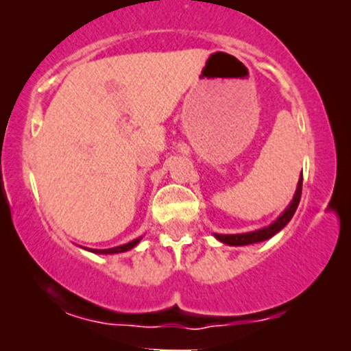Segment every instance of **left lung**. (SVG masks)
<instances>
[{"instance_id":"1","label":"left lung","mask_w":351,"mask_h":351,"mask_svg":"<svg viewBox=\"0 0 351 351\" xmlns=\"http://www.w3.org/2000/svg\"><path fill=\"white\" fill-rule=\"evenodd\" d=\"M300 196H302V176L299 179V184H297L295 195H294V198H292L291 204L287 206V208L285 209V213H282L271 225H268V227H265V228L256 230V232L238 233V234L214 233V237L217 238L219 241L228 244V246H247V244L261 243V241H265V239H270L273 234L281 232V230L285 228L287 223H289V220L292 219V215H294V213H295L297 206H299V203H300Z\"/></svg>"}]
</instances>
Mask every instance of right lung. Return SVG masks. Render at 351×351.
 I'll return each instance as SVG.
<instances>
[{
    "instance_id": "right-lung-1",
    "label": "right lung",
    "mask_w": 351,
    "mask_h": 351,
    "mask_svg": "<svg viewBox=\"0 0 351 351\" xmlns=\"http://www.w3.org/2000/svg\"><path fill=\"white\" fill-rule=\"evenodd\" d=\"M141 239H142V238L132 239V241H129L128 244H123V246H117V247H110V249H88V251L94 252V254H118V252H126V251H129V249H132L134 246H137ZM84 249H86V247H84Z\"/></svg>"
}]
</instances>
